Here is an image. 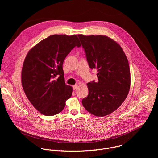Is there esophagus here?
I'll use <instances>...</instances> for the list:
<instances>
[{
    "mask_svg": "<svg viewBox=\"0 0 158 158\" xmlns=\"http://www.w3.org/2000/svg\"><path fill=\"white\" fill-rule=\"evenodd\" d=\"M78 87V85L77 84H76V85H73V90H76V89H77V88Z\"/></svg>",
    "mask_w": 158,
    "mask_h": 158,
    "instance_id": "esophagus-1",
    "label": "esophagus"
}]
</instances>
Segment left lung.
I'll return each instance as SVG.
<instances>
[{
  "instance_id": "left-lung-1",
  "label": "left lung",
  "mask_w": 158,
  "mask_h": 158,
  "mask_svg": "<svg viewBox=\"0 0 158 158\" xmlns=\"http://www.w3.org/2000/svg\"><path fill=\"white\" fill-rule=\"evenodd\" d=\"M91 69H96L98 81L87 83L89 94L82 100L84 108L96 116L116 110L130 89V68L119 45L106 35H77Z\"/></svg>"
}]
</instances>
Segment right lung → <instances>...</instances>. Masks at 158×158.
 <instances>
[{"label": "right lung", "instance_id": "right-lung-1", "mask_svg": "<svg viewBox=\"0 0 158 158\" xmlns=\"http://www.w3.org/2000/svg\"><path fill=\"white\" fill-rule=\"evenodd\" d=\"M81 46L76 35H52L27 53L22 69V87L41 114H57L71 97L73 88L65 84L62 64L71 50Z\"/></svg>", "mask_w": 158, "mask_h": 158}]
</instances>
